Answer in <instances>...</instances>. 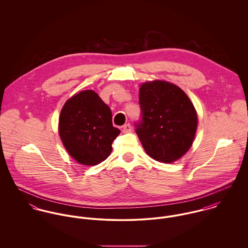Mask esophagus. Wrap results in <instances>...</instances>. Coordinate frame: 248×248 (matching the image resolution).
<instances>
[{
	"instance_id": "obj_1",
	"label": "esophagus",
	"mask_w": 248,
	"mask_h": 248,
	"mask_svg": "<svg viewBox=\"0 0 248 248\" xmlns=\"http://www.w3.org/2000/svg\"><path fill=\"white\" fill-rule=\"evenodd\" d=\"M132 131V127L130 124H126L122 127V133L124 134H127V133H130Z\"/></svg>"
}]
</instances>
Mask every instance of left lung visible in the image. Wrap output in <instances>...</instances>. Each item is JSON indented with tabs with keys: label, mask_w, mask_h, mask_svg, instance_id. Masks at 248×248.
I'll use <instances>...</instances> for the list:
<instances>
[{
	"label": "left lung",
	"mask_w": 248,
	"mask_h": 248,
	"mask_svg": "<svg viewBox=\"0 0 248 248\" xmlns=\"http://www.w3.org/2000/svg\"><path fill=\"white\" fill-rule=\"evenodd\" d=\"M142 121L137 134L153 159L173 163L191 148L198 128V114L188 95L164 80L147 81L140 88Z\"/></svg>",
	"instance_id": "left-lung-1"
}]
</instances>
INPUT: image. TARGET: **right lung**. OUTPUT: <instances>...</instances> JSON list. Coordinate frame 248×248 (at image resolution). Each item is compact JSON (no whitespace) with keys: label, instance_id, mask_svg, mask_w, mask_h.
I'll return each instance as SVG.
<instances>
[{"label":"right lung","instance_id":"1","mask_svg":"<svg viewBox=\"0 0 248 248\" xmlns=\"http://www.w3.org/2000/svg\"><path fill=\"white\" fill-rule=\"evenodd\" d=\"M111 110L93 90L82 91L62 108L58 133L65 149L78 163L94 166L110 155L120 134L112 126Z\"/></svg>","mask_w":248,"mask_h":248}]
</instances>
